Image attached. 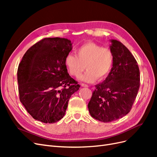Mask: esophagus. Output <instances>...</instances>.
<instances>
[{"label":"esophagus","instance_id":"esophagus-1","mask_svg":"<svg viewBox=\"0 0 157 157\" xmlns=\"http://www.w3.org/2000/svg\"><path fill=\"white\" fill-rule=\"evenodd\" d=\"M80 85H81V86H82V87H88V86L87 84H84V83L80 84Z\"/></svg>","mask_w":157,"mask_h":157}]
</instances>
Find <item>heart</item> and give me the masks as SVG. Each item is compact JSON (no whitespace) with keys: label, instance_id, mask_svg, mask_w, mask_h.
Here are the masks:
<instances>
[{"label":"heart","instance_id":"1","mask_svg":"<svg viewBox=\"0 0 157 157\" xmlns=\"http://www.w3.org/2000/svg\"><path fill=\"white\" fill-rule=\"evenodd\" d=\"M75 56L69 54L65 58V64L71 75L78 77L86 68L87 70L79 79L93 82L98 79H105L112 69L114 56L112 51L102 48L94 42H88L76 50Z\"/></svg>","mask_w":157,"mask_h":157}]
</instances>
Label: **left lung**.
Listing matches in <instances>:
<instances>
[{
    "label": "left lung",
    "mask_w": 157,
    "mask_h": 157,
    "mask_svg": "<svg viewBox=\"0 0 157 157\" xmlns=\"http://www.w3.org/2000/svg\"><path fill=\"white\" fill-rule=\"evenodd\" d=\"M110 42L114 56L112 69L105 80L96 85L88 105L90 115L103 122L119 119L130 112L140 84L134 57L120 41Z\"/></svg>",
    "instance_id": "8db88e82"
}]
</instances>
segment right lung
<instances>
[{
    "mask_svg": "<svg viewBox=\"0 0 157 157\" xmlns=\"http://www.w3.org/2000/svg\"><path fill=\"white\" fill-rule=\"evenodd\" d=\"M72 44L65 38H46L32 46L19 65L20 101L35 120L54 123L61 119L71 95L80 88L65 64Z\"/></svg>",
    "mask_w": 157,
    "mask_h": 157,
    "instance_id": "obj_1",
    "label": "right lung"
}]
</instances>
